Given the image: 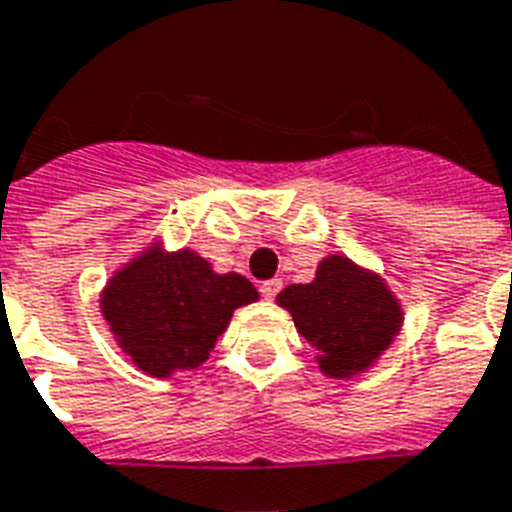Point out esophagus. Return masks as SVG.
I'll list each match as a JSON object with an SVG mask.
<instances>
[{
	"mask_svg": "<svg viewBox=\"0 0 512 512\" xmlns=\"http://www.w3.org/2000/svg\"><path fill=\"white\" fill-rule=\"evenodd\" d=\"M279 289H281V281L279 279L263 281V284H260V295H263L265 300H273V297L279 295Z\"/></svg>",
	"mask_w": 512,
	"mask_h": 512,
	"instance_id": "esophagus-1",
	"label": "esophagus"
}]
</instances>
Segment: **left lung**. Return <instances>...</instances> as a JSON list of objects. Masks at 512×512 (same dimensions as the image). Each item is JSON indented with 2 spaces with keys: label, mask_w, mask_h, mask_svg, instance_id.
<instances>
[{
  "label": "left lung",
  "mask_w": 512,
  "mask_h": 512,
  "mask_svg": "<svg viewBox=\"0 0 512 512\" xmlns=\"http://www.w3.org/2000/svg\"><path fill=\"white\" fill-rule=\"evenodd\" d=\"M276 300L292 313L297 332L316 348L321 372L329 377L369 369L404 321L385 281L342 255L324 257L311 284H292Z\"/></svg>",
  "instance_id": "1"
}]
</instances>
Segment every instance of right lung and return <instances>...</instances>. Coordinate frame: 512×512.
I'll return each instance as SVG.
<instances>
[{"label": "right lung", "mask_w": 512, "mask_h": 512, "mask_svg": "<svg viewBox=\"0 0 512 512\" xmlns=\"http://www.w3.org/2000/svg\"><path fill=\"white\" fill-rule=\"evenodd\" d=\"M255 300L257 289L239 273H215L191 249L156 244L114 273L100 311L138 369L170 377L204 364L233 311Z\"/></svg>", "instance_id": "obj_1"}]
</instances>
